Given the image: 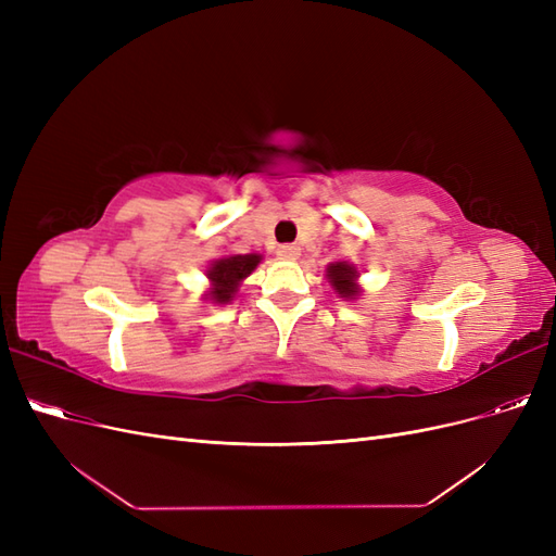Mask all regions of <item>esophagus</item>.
<instances>
[{"label": "esophagus", "mask_w": 556, "mask_h": 556, "mask_svg": "<svg viewBox=\"0 0 556 556\" xmlns=\"http://www.w3.org/2000/svg\"><path fill=\"white\" fill-rule=\"evenodd\" d=\"M299 252H301V248H299V245H294V243H285V245H280V248H278V257H282V260H296V257H299Z\"/></svg>", "instance_id": "34e87169"}]
</instances>
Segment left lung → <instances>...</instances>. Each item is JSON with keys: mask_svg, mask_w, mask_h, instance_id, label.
<instances>
[{"mask_svg": "<svg viewBox=\"0 0 556 556\" xmlns=\"http://www.w3.org/2000/svg\"><path fill=\"white\" fill-rule=\"evenodd\" d=\"M327 278L333 285V290L339 292L341 296H348V299L350 296H357L359 288L355 285V278H357L355 266L343 264V262H336V264H331L327 268Z\"/></svg>", "mask_w": 556, "mask_h": 556, "instance_id": "8db88e82", "label": "left lung"}]
</instances>
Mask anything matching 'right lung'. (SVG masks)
Masks as SVG:
<instances>
[{
    "mask_svg": "<svg viewBox=\"0 0 556 556\" xmlns=\"http://www.w3.org/2000/svg\"><path fill=\"white\" fill-rule=\"evenodd\" d=\"M260 260V255H233L213 262L208 268V278L213 282V290L208 292V296L215 304H227V301H231V296L237 294L239 282L255 271Z\"/></svg>",
    "mask_w": 556,
    "mask_h": 556,
    "instance_id": "obj_1",
    "label": "right lung"
}]
</instances>
